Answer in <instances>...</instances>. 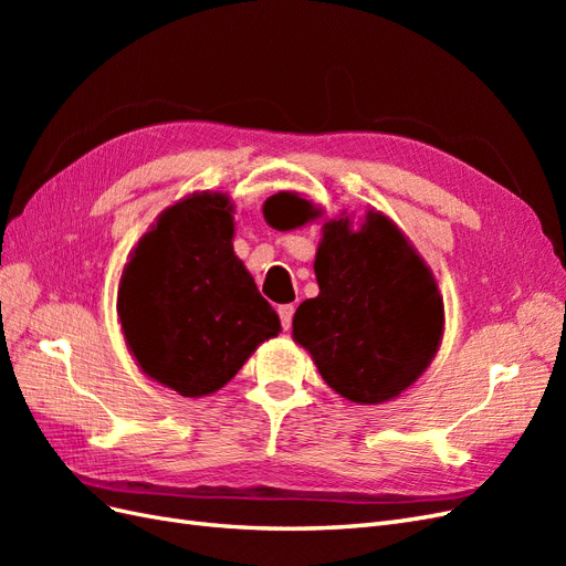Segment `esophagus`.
Returning a JSON list of instances; mask_svg holds the SVG:
<instances>
[{"label": "esophagus", "mask_w": 566, "mask_h": 566, "mask_svg": "<svg viewBox=\"0 0 566 566\" xmlns=\"http://www.w3.org/2000/svg\"><path fill=\"white\" fill-rule=\"evenodd\" d=\"M279 316H281L283 331H290V325H293V316H295V306H293V304H283V306H279Z\"/></svg>", "instance_id": "obj_1"}]
</instances>
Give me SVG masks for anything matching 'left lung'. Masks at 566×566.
<instances>
[{
	"instance_id": "left-lung-1",
	"label": "left lung",
	"mask_w": 566,
	"mask_h": 566,
	"mask_svg": "<svg viewBox=\"0 0 566 566\" xmlns=\"http://www.w3.org/2000/svg\"><path fill=\"white\" fill-rule=\"evenodd\" d=\"M323 217L293 191L266 198L273 229H300ZM314 271L318 295L293 318V339L312 354L323 380L354 403L399 397L432 364L443 335V300L432 269L394 221L368 210L323 221Z\"/></svg>"
}]
</instances>
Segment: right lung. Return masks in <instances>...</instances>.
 I'll return each mask as SVG.
<instances>
[{
	"instance_id": "right-lung-1",
	"label": "right lung",
	"mask_w": 566,
	"mask_h": 566,
	"mask_svg": "<svg viewBox=\"0 0 566 566\" xmlns=\"http://www.w3.org/2000/svg\"><path fill=\"white\" fill-rule=\"evenodd\" d=\"M233 212L219 191L169 205L119 276L117 316L136 366L188 399L224 387L281 333L279 314L233 252Z\"/></svg>"
}]
</instances>
